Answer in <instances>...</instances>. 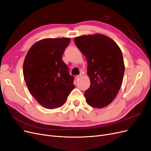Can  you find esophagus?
I'll use <instances>...</instances> for the list:
<instances>
[{"instance_id":"34e87169","label":"esophagus","mask_w":151,"mask_h":151,"mask_svg":"<svg viewBox=\"0 0 151 151\" xmlns=\"http://www.w3.org/2000/svg\"><path fill=\"white\" fill-rule=\"evenodd\" d=\"M82 76H83V75H82V74H79V75H77V76H76V79H79L81 78V77H82Z\"/></svg>"}]
</instances>
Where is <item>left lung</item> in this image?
Wrapping results in <instances>:
<instances>
[{"label": "left lung", "mask_w": 151, "mask_h": 151, "mask_svg": "<svg viewBox=\"0 0 151 151\" xmlns=\"http://www.w3.org/2000/svg\"><path fill=\"white\" fill-rule=\"evenodd\" d=\"M74 42L88 62L91 85L84 93L87 103L96 108L108 106L119 92L124 75L120 48L112 39L101 34L78 36Z\"/></svg>", "instance_id": "obj_1"}]
</instances>
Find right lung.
<instances>
[{
    "label": "right lung",
    "instance_id": "1",
    "mask_svg": "<svg viewBox=\"0 0 151 151\" xmlns=\"http://www.w3.org/2000/svg\"><path fill=\"white\" fill-rule=\"evenodd\" d=\"M70 38H46L32 46L26 54L23 75L29 92L37 102L48 109L62 106L73 89L70 76L62 55Z\"/></svg>",
    "mask_w": 151,
    "mask_h": 151
}]
</instances>
